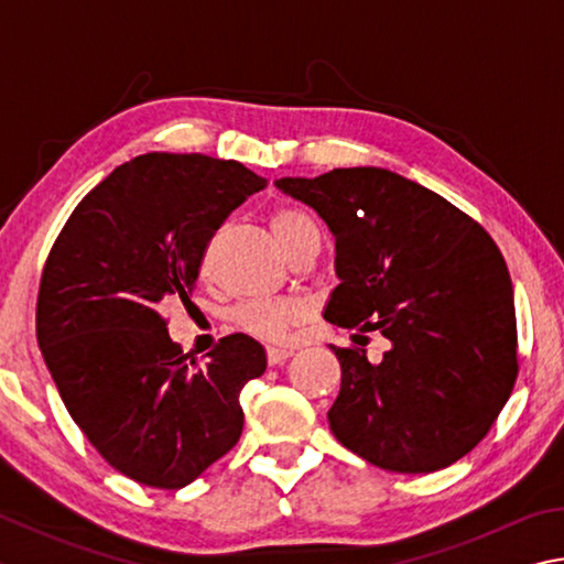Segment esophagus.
<instances>
[{"mask_svg":"<svg viewBox=\"0 0 564 564\" xmlns=\"http://www.w3.org/2000/svg\"><path fill=\"white\" fill-rule=\"evenodd\" d=\"M293 352L295 350L289 346H269V350H265V358H269L271 366H281V362L289 360Z\"/></svg>","mask_w":564,"mask_h":564,"instance_id":"34e87169","label":"esophagus"}]
</instances>
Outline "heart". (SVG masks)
<instances>
[{
	"label": "heart",
	"instance_id": "b5f03b06",
	"mask_svg": "<svg viewBox=\"0 0 564 564\" xmlns=\"http://www.w3.org/2000/svg\"><path fill=\"white\" fill-rule=\"evenodd\" d=\"M271 231L285 248V253H293L308 238H321V228L308 212L295 206L275 208L271 214ZM303 318V305L295 299H263L241 303L234 311V321L243 330L261 338H283L295 323Z\"/></svg>",
	"mask_w": 564,
	"mask_h": 564
}]
</instances>
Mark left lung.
I'll use <instances>...</instances> for the list:
<instances>
[{"instance_id":"8db88e82","label":"left lung","mask_w":564,"mask_h":564,"mask_svg":"<svg viewBox=\"0 0 564 564\" xmlns=\"http://www.w3.org/2000/svg\"><path fill=\"white\" fill-rule=\"evenodd\" d=\"M336 236L323 318L380 333L370 362L336 348L340 393L328 423L340 445L390 473H435L482 441L518 378L512 281L485 228L435 191L388 169L279 178Z\"/></svg>"}]
</instances>
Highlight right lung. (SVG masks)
<instances>
[{"label": "right lung", "instance_id": "obj_1", "mask_svg": "<svg viewBox=\"0 0 564 564\" xmlns=\"http://www.w3.org/2000/svg\"><path fill=\"white\" fill-rule=\"evenodd\" d=\"M263 186L238 161L137 156L82 198L44 263L36 340L56 390L104 460L149 488H186L241 437L263 346L234 333L196 362L159 308L188 299L208 241Z\"/></svg>", "mask_w": 564, "mask_h": 564}]
</instances>
